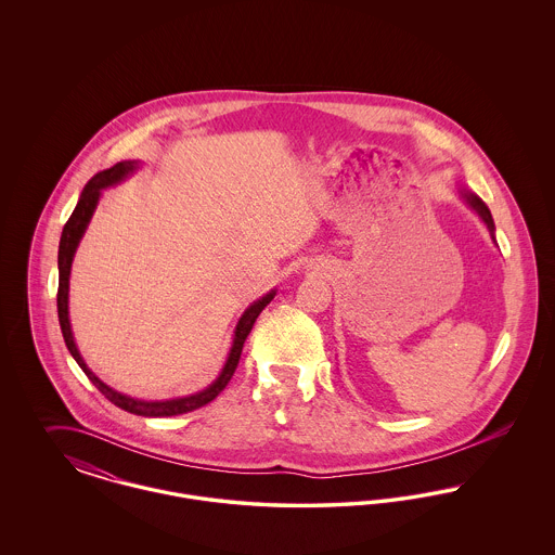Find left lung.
<instances>
[{"label":"left lung","instance_id":"8db88e82","mask_svg":"<svg viewBox=\"0 0 555 555\" xmlns=\"http://www.w3.org/2000/svg\"><path fill=\"white\" fill-rule=\"evenodd\" d=\"M466 199H468V204L475 208L480 216H482V220L487 222V227H489V231H493V218H491V211H489V208L476 197V195H466Z\"/></svg>","mask_w":555,"mask_h":555}]
</instances>
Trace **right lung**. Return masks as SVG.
<instances>
[{
  "label": "right lung",
  "instance_id": "1",
  "mask_svg": "<svg viewBox=\"0 0 555 555\" xmlns=\"http://www.w3.org/2000/svg\"><path fill=\"white\" fill-rule=\"evenodd\" d=\"M132 162H118L116 166L107 168L98 172L87 186L82 189L80 193L79 204L75 211L70 214L68 222L64 224V231H62V237H60V249H57V270H60V283H57V318H60V328H62V335H64V341L68 351L73 353V358L77 360L82 372L89 376V380L98 387V391H102V396L106 397L107 401H112L114 405H118L120 410L125 412H131L137 416H152V418H164V416H179V414H186V412H193L206 403H210L211 399H216L218 393L229 385V380L233 378L235 370L238 366V360H241V351H243V344L247 339V335L251 333L254 328V322L256 318L262 314L266 306L272 301L274 297V291H270L266 297H262L260 301H256L254 306H249L245 310V314L241 317L237 324V331H235V341H233V349L229 353V360L224 364V369L220 372V376L211 383L210 387L197 396L183 397V399H170V401H139V399H132V397L120 396L118 391L109 389L107 385H104L91 370L87 369V364L82 362L80 358L79 349L75 345L73 339V331H70V322H68V276H70V264H73V256L77 251V245H79L80 237L93 216V210L98 206V199H100V191L107 185H114L118 183L120 179H125L132 170Z\"/></svg>",
  "mask_w": 555,
  "mask_h": 555
}]
</instances>
